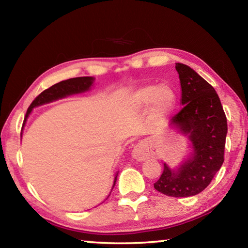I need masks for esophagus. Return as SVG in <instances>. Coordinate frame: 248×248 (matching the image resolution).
Instances as JSON below:
<instances>
[{
  "instance_id": "34e87169",
  "label": "esophagus",
  "mask_w": 248,
  "mask_h": 248,
  "mask_svg": "<svg viewBox=\"0 0 248 248\" xmlns=\"http://www.w3.org/2000/svg\"><path fill=\"white\" fill-rule=\"evenodd\" d=\"M154 151L151 149L148 141L139 142L132 151V157L139 162H143L145 159L154 156Z\"/></svg>"
}]
</instances>
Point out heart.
<instances>
[{
    "label": "heart",
    "instance_id": "heart-1",
    "mask_svg": "<svg viewBox=\"0 0 248 248\" xmlns=\"http://www.w3.org/2000/svg\"><path fill=\"white\" fill-rule=\"evenodd\" d=\"M132 104L136 108H145L151 105V116L154 119L170 115L175 107L176 95L166 84L145 85L134 92Z\"/></svg>",
    "mask_w": 248,
    "mask_h": 248
}]
</instances>
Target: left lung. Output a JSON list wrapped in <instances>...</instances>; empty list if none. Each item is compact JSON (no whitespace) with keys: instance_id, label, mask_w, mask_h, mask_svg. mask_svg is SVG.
<instances>
[{"instance_id":"left-lung-1","label":"left lung","mask_w":248,"mask_h":248,"mask_svg":"<svg viewBox=\"0 0 248 248\" xmlns=\"http://www.w3.org/2000/svg\"><path fill=\"white\" fill-rule=\"evenodd\" d=\"M183 108L170 120L171 129L187 138L191 152L175 169L164 163V170L154 184L166 196L190 197L211 183L224 162L228 124L216 90L190 66L176 63Z\"/></svg>"}]
</instances>
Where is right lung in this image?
<instances>
[{"instance_id": "1", "label": "right lung", "mask_w": 248, "mask_h": 248, "mask_svg": "<svg viewBox=\"0 0 248 248\" xmlns=\"http://www.w3.org/2000/svg\"><path fill=\"white\" fill-rule=\"evenodd\" d=\"M94 82H95V78H93V77H81V78H69V79H65V81H61L57 84H54V85L49 87L48 90L44 91L40 95L37 96L35 100H33V102L31 104V106H29L28 110L26 112V118H25L24 125H25V124H26L28 117L31 116L33 108L43 106V105L50 104L52 102H56V100H59V99L69 97V96H72V95L86 93V92L91 91L92 86L94 85ZM20 137H22V134H20ZM117 176H118V171H117L115 175L114 184H112L111 190L116 185ZM111 190H110V192H111ZM109 195H108V197H109Z\"/></svg>"}]
</instances>
